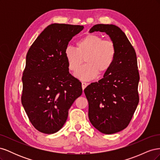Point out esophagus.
<instances>
[{
    "label": "esophagus",
    "mask_w": 160,
    "mask_h": 160,
    "mask_svg": "<svg viewBox=\"0 0 160 160\" xmlns=\"http://www.w3.org/2000/svg\"><path fill=\"white\" fill-rule=\"evenodd\" d=\"M88 85H89V83H86V82H82V89H83V90Z\"/></svg>",
    "instance_id": "obj_1"
}]
</instances>
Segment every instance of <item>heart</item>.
Returning a JSON list of instances; mask_svg holds the SVG:
<instances>
[{
  "label": "heart",
  "mask_w": 160,
  "mask_h": 160,
  "mask_svg": "<svg viewBox=\"0 0 160 160\" xmlns=\"http://www.w3.org/2000/svg\"><path fill=\"white\" fill-rule=\"evenodd\" d=\"M117 55V47L111 39H103L95 34H89L76 42V49L67 47L65 57L71 71L78 70L75 75L82 80H91L99 74L103 75L112 67Z\"/></svg>",
  "instance_id": "b5f03b06"
}]
</instances>
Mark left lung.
Instances as JSON below:
<instances>
[{
    "instance_id": "left-lung-1",
    "label": "left lung",
    "mask_w": 160,
    "mask_h": 160,
    "mask_svg": "<svg viewBox=\"0 0 160 160\" xmlns=\"http://www.w3.org/2000/svg\"><path fill=\"white\" fill-rule=\"evenodd\" d=\"M108 35L117 47L109 71L84 93L89 102V119L100 132L113 134L128 127L139 103V75L135 49L125 34L114 25H95L90 32Z\"/></svg>"
}]
</instances>
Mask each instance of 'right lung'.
Listing matches in <instances>:
<instances>
[{
  "label": "right lung",
  "mask_w": 160,
  "mask_h": 160,
  "mask_svg": "<svg viewBox=\"0 0 160 160\" xmlns=\"http://www.w3.org/2000/svg\"><path fill=\"white\" fill-rule=\"evenodd\" d=\"M83 28L51 24L28 51L22 77L21 102L38 132L51 134L59 131L71 106L82 94L81 83L69 72L65 51L71 38Z\"/></svg>",
  "instance_id": "right-lung-1"
}]
</instances>
